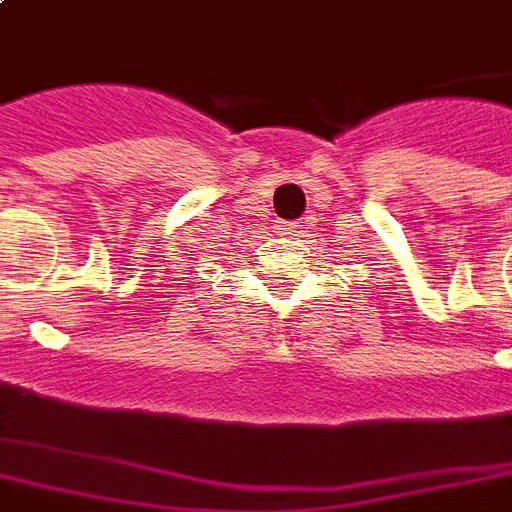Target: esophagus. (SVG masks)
Returning a JSON list of instances; mask_svg holds the SVG:
<instances>
[{
    "label": "esophagus",
    "mask_w": 512,
    "mask_h": 512,
    "mask_svg": "<svg viewBox=\"0 0 512 512\" xmlns=\"http://www.w3.org/2000/svg\"><path fill=\"white\" fill-rule=\"evenodd\" d=\"M279 233H281V236H295V233H300V225H297V223H279Z\"/></svg>",
    "instance_id": "esophagus-1"
}]
</instances>
